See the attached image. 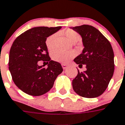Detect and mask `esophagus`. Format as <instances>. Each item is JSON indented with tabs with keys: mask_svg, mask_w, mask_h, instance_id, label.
Masks as SVG:
<instances>
[{
	"mask_svg": "<svg viewBox=\"0 0 125 125\" xmlns=\"http://www.w3.org/2000/svg\"><path fill=\"white\" fill-rule=\"evenodd\" d=\"M62 67H63V69H67V68L68 67V65H65V64H62Z\"/></svg>",
	"mask_w": 125,
	"mask_h": 125,
	"instance_id": "1",
	"label": "esophagus"
}]
</instances>
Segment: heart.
Returning <instances> with one entry per match:
<instances>
[{"instance_id": "heart-1", "label": "heart", "mask_w": 125, "mask_h": 125, "mask_svg": "<svg viewBox=\"0 0 125 125\" xmlns=\"http://www.w3.org/2000/svg\"><path fill=\"white\" fill-rule=\"evenodd\" d=\"M62 34L71 43L77 41L79 39L78 33L71 29H67V30L63 31ZM56 39V34H53L47 38L46 41V45L49 50H52L54 48ZM74 56V53L72 51L63 52V51L56 50L52 53V58L53 60L58 62L62 63H68Z\"/></svg>"}]
</instances>
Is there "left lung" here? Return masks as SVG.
<instances>
[{
    "label": "left lung",
    "instance_id": "1",
    "mask_svg": "<svg viewBox=\"0 0 125 125\" xmlns=\"http://www.w3.org/2000/svg\"><path fill=\"white\" fill-rule=\"evenodd\" d=\"M82 38V53L74 62L79 67L86 66L83 72L72 81V87L77 95L85 98H95L105 91L114 71V52L109 41L93 26L83 25L71 27Z\"/></svg>",
    "mask_w": 125,
    "mask_h": 125
}]
</instances>
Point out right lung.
Segmentation results:
<instances>
[{
  "label": "right lung",
  "instance_id": "1",
  "mask_svg": "<svg viewBox=\"0 0 125 125\" xmlns=\"http://www.w3.org/2000/svg\"><path fill=\"white\" fill-rule=\"evenodd\" d=\"M62 27H38L25 31L16 39L9 51V70L14 84L22 92L40 96L49 92L63 72L60 63L51 60L46 45L47 37ZM49 61L48 68L38 65Z\"/></svg>",
  "mask_w": 125,
  "mask_h": 125
}]
</instances>
